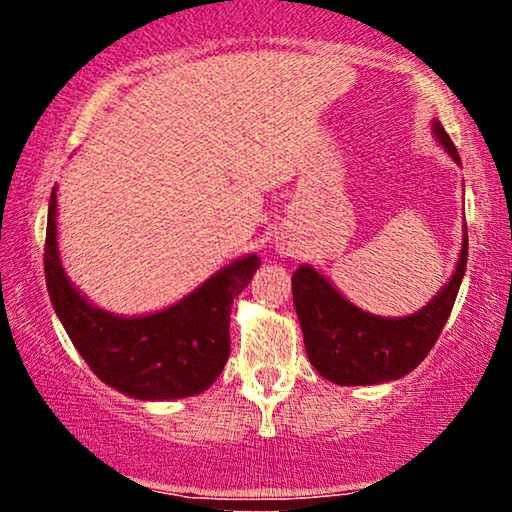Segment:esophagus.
<instances>
[{"label":"esophagus","mask_w":512,"mask_h":512,"mask_svg":"<svg viewBox=\"0 0 512 512\" xmlns=\"http://www.w3.org/2000/svg\"><path fill=\"white\" fill-rule=\"evenodd\" d=\"M277 247H279V254H286V256L290 254V247H286V245H277Z\"/></svg>","instance_id":"esophagus-1"}]
</instances>
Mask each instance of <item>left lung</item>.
<instances>
[{"label": "left lung", "mask_w": 512, "mask_h": 512, "mask_svg": "<svg viewBox=\"0 0 512 512\" xmlns=\"http://www.w3.org/2000/svg\"><path fill=\"white\" fill-rule=\"evenodd\" d=\"M437 144L460 164V155L444 125L432 121ZM467 226L460 258L442 290L419 311L403 318L368 313L338 293L334 283L313 265H300L293 274V302L300 318L304 348L313 368L341 387H366L405 377L423 359L446 325L467 270Z\"/></svg>", "instance_id": "1"}]
</instances>
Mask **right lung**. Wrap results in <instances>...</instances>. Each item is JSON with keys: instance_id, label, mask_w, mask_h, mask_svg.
<instances>
[{"instance_id": "add662e5", "label": "right lung", "mask_w": 512, "mask_h": 512, "mask_svg": "<svg viewBox=\"0 0 512 512\" xmlns=\"http://www.w3.org/2000/svg\"><path fill=\"white\" fill-rule=\"evenodd\" d=\"M261 258L224 265L183 300L146 316H119L91 304L61 265L57 187L45 233V281L54 311L82 359L109 387L137 400H176L206 391L229 359L231 306Z\"/></svg>"}]
</instances>
